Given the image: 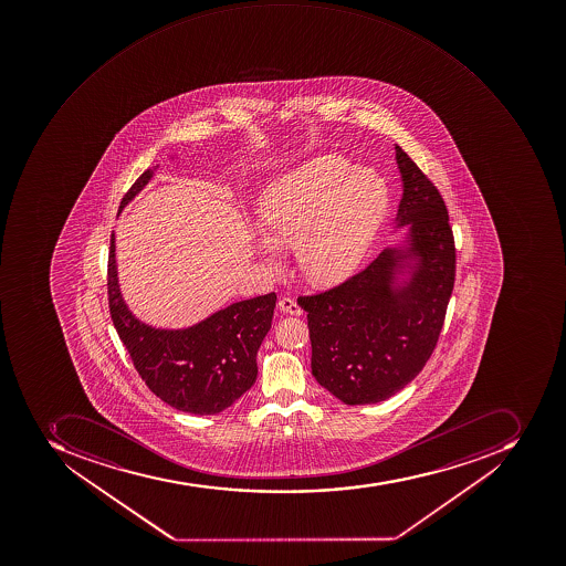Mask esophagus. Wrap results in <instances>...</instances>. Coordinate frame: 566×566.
<instances>
[{
    "label": "esophagus",
    "instance_id": "1",
    "mask_svg": "<svg viewBox=\"0 0 566 566\" xmlns=\"http://www.w3.org/2000/svg\"><path fill=\"white\" fill-rule=\"evenodd\" d=\"M279 308L285 314H291V316H302L303 314L302 307L293 298L279 300Z\"/></svg>",
    "mask_w": 566,
    "mask_h": 566
}]
</instances>
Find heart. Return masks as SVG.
<instances>
[{
	"instance_id": "obj_1",
	"label": "heart",
	"mask_w": 566,
	"mask_h": 566,
	"mask_svg": "<svg viewBox=\"0 0 566 566\" xmlns=\"http://www.w3.org/2000/svg\"><path fill=\"white\" fill-rule=\"evenodd\" d=\"M385 181L338 157H317L268 185L261 199L264 232L255 237L268 268L284 264L282 249H296L311 284L346 281L364 261L386 213Z\"/></svg>"
}]
</instances>
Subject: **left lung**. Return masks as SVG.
Instances as JSON below:
<instances>
[{"mask_svg":"<svg viewBox=\"0 0 566 566\" xmlns=\"http://www.w3.org/2000/svg\"><path fill=\"white\" fill-rule=\"evenodd\" d=\"M403 229L364 272L300 298L307 312L312 374L347 406L382 402L421 373L434 350L455 281V245L438 189L395 145Z\"/></svg>","mask_w":566,"mask_h":566,"instance_id":"8db88e82","label":"left lung"}]
</instances>
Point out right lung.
<instances>
[{
	"mask_svg": "<svg viewBox=\"0 0 566 566\" xmlns=\"http://www.w3.org/2000/svg\"><path fill=\"white\" fill-rule=\"evenodd\" d=\"M178 155H171V160ZM158 164L137 178L118 213L151 181ZM107 293L114 328L137 373L158 399L190 415H217L250 390L258 350L272 328L276 294L241 300L187 328H157L132 314L119 290L116 240L111 234Z\"/></svg>",
	"mask_w": 566,
	"mask_h": 566,
	"instance_id": "add662e5",
	"label": "right lung"
}]
</instances>
